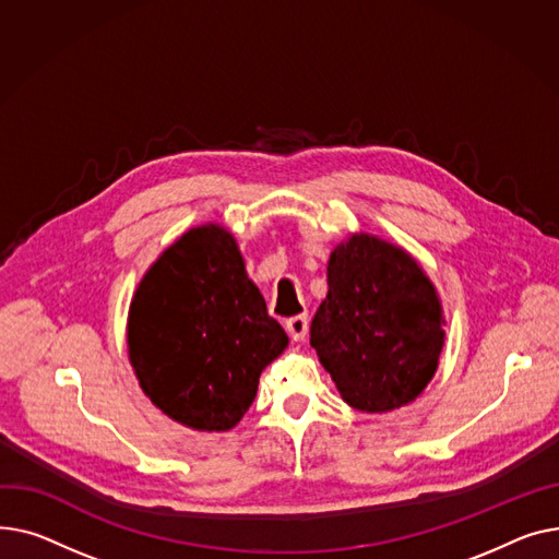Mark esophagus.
<instances>
[{"instance_id": "obj_1", "label": "esophagus", "mask_w": 559, "mask_h": 559, "mask_svg": "<svg viewBox=\"0 0 559 559\" xmlns=\"http://www.w3.org/2000/svg\"><path fill=\"white\" fill-rule=\"evenodd\" d=\"M286 332L290 336V341H305L307 334H309V318L307 316H293L286 320Z\"/></svg>"}]
</instances>
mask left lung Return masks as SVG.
I'll use <instances>...</instances> for the list:
<instances>
[{
    "label": "left lung",
    "instance_id": "left-lung-1",
    "mask_svg": "<svg viewBox=\"0 0 559 559\" xmlns=\"http://www.w3.org/2000/svg\"><path fill=\"white\" fill-rule=\"evenodd\" d=\"M326 284L311 347L343 402L360 413L415 402L436 377L444 347L442 300L417 259L397 243L356 233L332 250Z\"/></svg>",
    "mask_w": 559,
    "mask_h": 559
}]
</instances>
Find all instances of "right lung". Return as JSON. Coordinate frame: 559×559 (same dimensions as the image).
Returning a JSON list of instances; mask_svg holds the SVG:
<instances>
[{"mask_svg":"<svg viewBox=\"0 0 559 559\" xmlns=\"http://www.w3.org/2000/svg\"><path fill=\"white\" fill-rule=\"evenodd\" d=\"M126 343L155 408L187 429L223 433L241 421L288 336L248 277L235 235L203 223L162 250L140 280Z\"/></svg>","mask_w":559,"mask_h":559,"instance_id":"1","label":"right lung"}]
</instances>
